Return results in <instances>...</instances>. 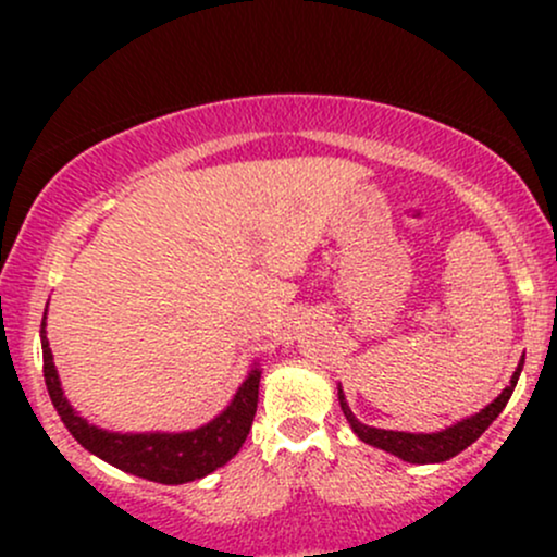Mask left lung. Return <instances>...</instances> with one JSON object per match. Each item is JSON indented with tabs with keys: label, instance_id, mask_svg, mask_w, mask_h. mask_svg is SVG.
Segmentation results:
<instances>
[{
	"label": "left lung",
	"instance_id": "1",
	"mask_svg": "<svg viewBox=\"0 0 557 557\" xmlns=\"http://www.w3.org/2000/svg\"><path fill=\"white\" fill-rule=\"evenodd\" d=\"M521 369H523V356H521L519 367H516L513 376H510L508 387H505L503 393L490 403V406H484L482 411L474 413V417H466L461 421H456V424L445 426V430H440V432L376 430V426L363 424V421L354 417V411H350V406H348V400H345L341 385H337V400H341V408H343L345 419H348L350 430L356 432V437H359L361 443L380 447V450L389 453V456H398L400 461H406V463H443V461H450V458L458 456L461 450H466L471 443H476L492 421L500 417L505 403H508L510 395H513V387H516V382H519Z\"/></svg>",
	"mask_w": 557,
	"mask_h": 557
}]
</instances>
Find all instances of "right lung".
<instances>
[{
    "label": "right lung",
    "instance_id": "obj_1",
    "mask_svg": "<svg viewBox=\"0 0 557 557\" xmlns=\"http://www.w3.org/2000/svg\"><path fill=\"white\" fill-rule=\"evenodd\" d=\"M41 350H44V380H47L49 398H52L62 424L88 453L101 461L117 466L127 474L149 479L159 484H185L203 479L225 466L246 443L251 432L253 413L259 403V361H253L243 385L235 389L233 400L220 417L209 424L190 432H110L88 424L86 419L70 406L60 385L52 348L47 341V314L41 319Z\"/></svg>",
    "mask_w": 557,
    "mask_h": 557
}]
</instances>
